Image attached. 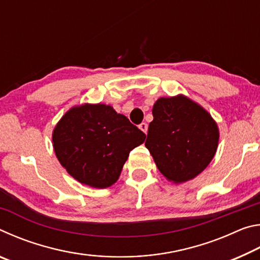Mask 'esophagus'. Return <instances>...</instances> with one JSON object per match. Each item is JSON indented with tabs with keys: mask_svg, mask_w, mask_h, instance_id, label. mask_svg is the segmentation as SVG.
<instances>
[{
	"mask_svg": "<svg viewBox=\"0 0 260 260\" xmlns=\"http://www.w3.org/2000/svg\"><path fill=\"white\" fill-rule=\"evenodd\" d=\"M139 128L143 132V133H146L147 134V132H148V124L147 122H142V124H140L139 125Z\"/></svg>",
	"mask_w": 260,
	"mask_h": 260,
	"instance_id": "esophagus-1",
	"label": "esophagus"
}]
</instances>
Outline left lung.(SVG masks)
<instances>
[{"instance_id": "8db88e82", "label": "left lung", "mask_w": 260, "mask_h": 260, "mask_svg": "<svg viewBox=\"0 0 260 260\" xmlns=\"http://www.w3.org/2000/svg\"><path fill=\"white\" fill-rule=\"evenodd\" d=\"M152 116L146 147L160 173L174 183L197 177L217 151V122L205 109L183 95L158 99Z\"/></svg>"}]
</instances>
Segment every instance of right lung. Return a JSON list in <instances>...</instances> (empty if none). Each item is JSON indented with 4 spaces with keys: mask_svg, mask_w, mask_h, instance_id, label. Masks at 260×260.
Instances as JSON below:
<instances>
[{
    "mask_svg": "<svg viewBox=\"0 0 260 260\" xmlns=\"http://www.w3.org/2000/svg\"><path fill=\"white\" fill-rule=\"evenodd\" d=\"M146 134L105 104L70 109L52 132L56 157L82 184L108 188L117 181L131 150Z\"/></svg>",
    "mask_w": 260,
    "mask_h": 260,
    "instance_id": "add662e5",
    "label": "right lung"
}]
</instances>
